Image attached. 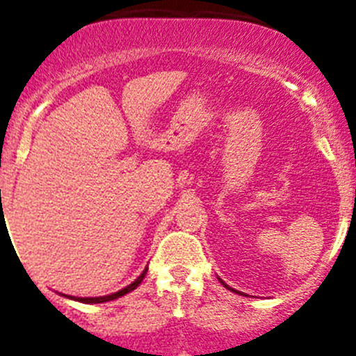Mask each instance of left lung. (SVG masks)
Segmentation results:
<instances>
[{
	"mask_svg": "<svg viewBox=\"0 0 356 356\" xmlns=\"http://www.w3.org/2000/svg\"><path fill=\"white\" fill-rule=\"evenodd\" d=\"M221 284H222V285H225V287H228V285H226V284H225V282H221ZM228 289H229V287H228ZM232 291H234V289H232Z\"/></svg>",
	"mask_w": 356,
	"mask_h": 356,
	"instance_id": "8db88e82",
	"label": "left lung"
}]
</instances>
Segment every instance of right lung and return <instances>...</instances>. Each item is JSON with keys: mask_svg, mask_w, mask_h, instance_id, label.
<instances>
[{"mask_svg": "<svg viewBox=\"0 0 356 356\" xmlns=\"http://www.w3.org/2000/svg\"><path fill=\"white\" fill-rule=\"evenodd\" d=\"M146 273H147V267L143 271V275H140L139 278L135 280L134 284H130V285H128V287L121 289V291H119V292H114V294L102 296V298H72V300L81 301V303H105V301H112V300H115V298H121V296L128 294V292H131V291H134V289L139 287V284L144 280V276H146Z\"/></svg>", "mask_w": 356, "mask_h": 356, "instance_id": "1", "label": "right lung"}]
</instances>
